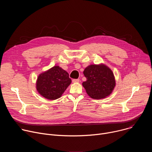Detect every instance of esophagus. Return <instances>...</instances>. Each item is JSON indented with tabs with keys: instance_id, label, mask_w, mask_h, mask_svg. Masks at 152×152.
<instances>
[{
	"instance_id": "34e87169",
	"label": "esophagus",
	"mask_w": 152,
	"mask_h": 152,
	"mask_svg": "<svg viewBox=\"0 0 152 152\" xmlns=\"http://www.w3.org/2000/svg\"><path fill=\"white\" fill-rule=\"evenodd\" d=\"M72 82H73V83H76V82H79V79H73L72 80Z\"/></svg>"
}]
</instances>
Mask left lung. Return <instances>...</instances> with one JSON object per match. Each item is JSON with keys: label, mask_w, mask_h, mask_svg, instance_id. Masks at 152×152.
<instances>
[{"label": "left lung", "mask_w": 152, "mask_h": 152, "mask_svg": "<svg viewBox=\"0 0 152 152\" xmlns=\"http://www.w3.org/2000/svg\"><path fill=\"white\" fill-rule=\"evenodd\" d=\"M83 75L86 80L82 85L91 98L101 99L112 93L115 80L113 71L106 65H90L85 69Z\"/></svg>", "instance_id": "1"}]
</instances>
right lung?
Segmentation results:
<instances>
[{"label": "right lung", "mask_w": 152, "mask_h": 152, "mask_svg": "<svg viewBox=\"0 0 152 152\" xmlns=\"http://www.w3.org/2000/svg\"><path fill=\"white\" fill-rule=\"evenodd\" d=\"M72 82L69 73L58 66H55L38 76L36 88L39 94L49 100L61 97Z\"/></svg>", "instance_id": "add662e5"}]
</instances>
